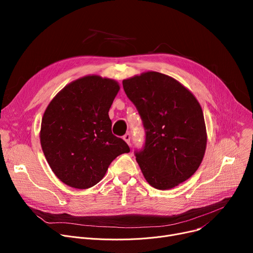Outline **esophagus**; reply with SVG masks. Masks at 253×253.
Wrapping results in <instances>:
<instances>
[{"label":"esophagus","mask_w":253,"mask_h":253,"mask_svg":"<svg viewBox=\"0 0 253 253\" xmlns=\"http://www.w3.org/2000/svg\"><path fill=\"white\" fill-rule=\"evenodd\" d=\"M123 139L128 143L130 144V139H131V134L130 133H126L124 136H123Z\"/></svg>","instance_id":"obj_1"}]
</instances>
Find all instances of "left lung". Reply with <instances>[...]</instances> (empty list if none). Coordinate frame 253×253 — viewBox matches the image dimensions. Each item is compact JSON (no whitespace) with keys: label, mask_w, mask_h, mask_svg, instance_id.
Here are the masks:
<instances>
[{"label":"left lung","mask_w":253,"mask_h":253,"mask_svg":"<svg viewBox=\"0 0 253 253\" xmlns=\"http://www.w3.org/2000/svg\"><path fill=\"white\" fill-rule=\"evenodd\" d=\"M145 130L143 148L134 152L147 181L169 190L189 179L200 166L207 134L200 103L175 79L157 72L123 81Z\"/></svg>","instance_id":"left-lung-1"}]
</instances>
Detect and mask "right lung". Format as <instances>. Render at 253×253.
<instances>
[{
	"label": "right lung",
	"instance_id": "add662e5",
	"mask_svg": "<svg viewBox=\"0 0 253 253\" xmlns=\"http://www.w3.org/2000/svg\"><path fill=\"white\" fill-rule=\"evenodd\" d=\"M120 90L111 79L87 76L66 85L44 113L40 139L54 174L75 189L99 182L128 144L112 133L111 105Z\"/></svg>",
	"mask_w": 253,
	"mask_h": 253
}]
</instances>
